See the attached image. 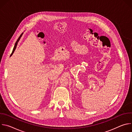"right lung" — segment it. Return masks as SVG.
I'll return each mask as SVG.
<instances>
[{"mask_svg": "<svg viewBox=\"0 0 132 132\" xmlns=\"http://www.w3.org/2000/svg\"><path fill=\"white\" fill-rule=\"evenodd\" d=\"M22 34H23V33L20 35V36L19 37V38L18 39V40H17V41H16V42H15V45H14V47H13V51H12V53L11 54V55H10V56L13 54V52H14V51H15V48H16V46H17V44H18V42H19V41L20 40V38H21V37L22 36Z\"/></svg>", "mask_w": 132, "mask_h": 132, "instance_id": "obj_1", "label": "right lung"}]
</instances>
